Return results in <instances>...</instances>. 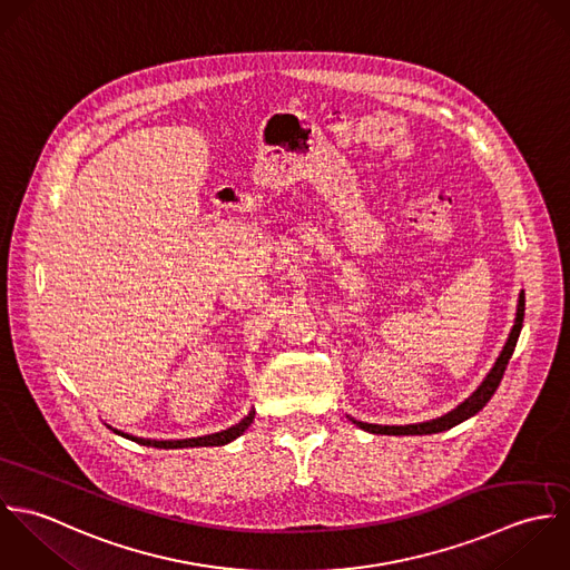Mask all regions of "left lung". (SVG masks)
<instances>
[{"label": "left lung", "instance_id": "1", "mask_svg": "<svg viewBox=\"0 0 570 570\" xmlns=\"http://www.w3.org/2000/svg\"><path fill=\"white\" fill-rule=\"evenodd\" d=\"M522 322H524V293L520 295V304H518V317H515V326L509 335V342L504 345L500 358L495 361L493 370L489 372V376L484 379V383L462 403L458 405L454 412L436 419V421H428V423H416V425H372V423H361V421H354V425H358L361 430L365 432H372V434H387V436H407V434H439V432H445V430H452L458 423L466 421L469 416L478 414L487 403L489 399L495 394L502 376H504V370L509 365V358L513 356V350H515V343L520 337V331H522Z\"/></svg>", "mask_w": 570, "mask_h": 570}]
</instances>
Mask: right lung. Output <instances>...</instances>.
Instances as JSON below:
<instances>
[{"label":"right lung","mask_w":570,"mask_h":570,"mask_svg":"<svg viewBox=\"0 0 570 570\" xmlns=\"http://www.w3.org/2000/svg\"><path fill=\"white\" fill-rule=\"evenodd\" d=\"M253 416L255 412H250L248 416H244L237 425L228 428L225 432H218V434H209V436H200V439H185V441H149V439H136V436H129V434H122L115 430L116 434L129 439V441H136L138 445H147V448H158V450H180V448H214V445H227L233 439H237L250 423H253Z\"/></svg>","instance_id":"1"}]
</instances>
